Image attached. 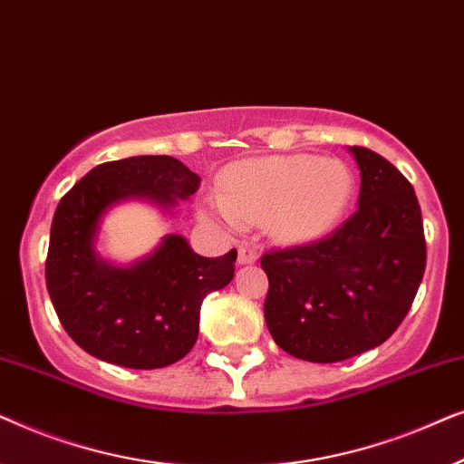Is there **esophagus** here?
Here are the masks:
<instances>
[{
  "mask_svg": "<svg viewBox=\"0 0 464 464\" xmlns=\"http://www.w3.org/2000/svg\"><path fill=\"white\" fill-rule=\"evenodd\" d=\"M257 262V253L251 246H240L238 249V266H246V264H256Z\"/></svg>",
  "mask_w": 464,
  "mask_h": 464,
  "instance_id": "1",
  "label": "esophagus"
}]
</instances>
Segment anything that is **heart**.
I'll return each instance as SVG.
<instances>
[{"instance_id": "b5f03b06", "label": "heart", "mask_w": 464, "mask_h": 464, "mask_svg": "<svg viewBox=\"0 0 464 464\" xmlns=\"http://www.w3.org/2000/svg\"><path fill=\"white\" fill-rule=\"evenodd\" d=\"M353 198L354 175L338 158L270 156L230 164L200 213L226 230L262 221L275 243L300 246L329 237Z\"/></svg>"}]
</instances>
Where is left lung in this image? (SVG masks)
Here are the masks:
<instances>
[{
	"mask_svg": "<svg viewBox=\"0 0 464 464\" xmlns=\"http://www.w3.org/2000/svg\"><path fill=\"white\" fill-rule=\"evenodd\" d=\"M359 208L332 237L262 257L264 316L291 357L335 363L386 342L420 287L427 245L411 183L376 151L348 148Z\"/></svg>",
	"mask_w": 464,
	"mask_h": 464,
	"instance_id": "1",
	"label": "left lung"
}]
</instances>
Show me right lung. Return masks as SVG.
<instances>
[{
	"instance_id": "add662e5",
	"label": "right lung",
	"mask_w": 464,
	"mask_h": 464,
	"mask_svg": "<svg viewBox=\"0 0 464 464\" xmlns=\"http://www.w3.org/2000/svg\"><path fill=\"white\" fill-rule=\"evenodd\" d=\"M200 177L173 156H132L94 167L56 207L46 287L61 325L88 354L130 370H156L196 344L200 306L234 278L237 249L202 257L181 234L118 264L101 256L105 215L148 202L164 218L198 189Z\"/></svg>"
}]
</instances>
